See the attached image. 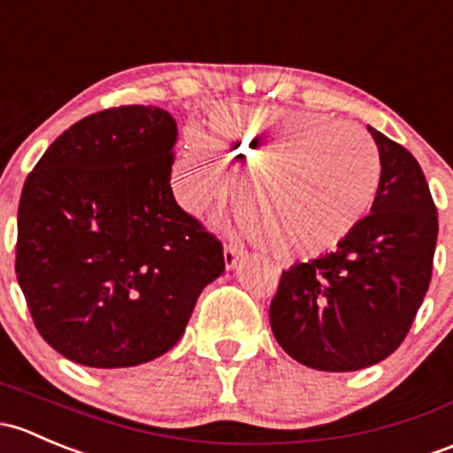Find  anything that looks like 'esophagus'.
I'll use <instances>...</instances> for the list:
<instances>
[{
  "mask_svg": "<svg viewBox=\"0 0 453 453\" xmlns=\"http://www.w3.org/2000/svg\"><path fill=\"white\" fill-rule=\"evenodd\" d=\"M244 257V249H242L240 244H235V242H226L225 244V264L226 268H235L237 261Z\"/></svg>",
  "mask_w": 453,
  "mask_h": 453,
  "instance_id": "obj_1",
  "label": "esophagus"
}]
</instances>
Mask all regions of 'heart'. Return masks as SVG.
<instances>
[{
	"instance_id": "heart-1",
	"label": "heart",
	"mask_w": 453,
	"mask_h": 453,
	"mask_svg": "<svg viewBox=\"0 0 453 453\" xmlns=\"http://www.w3.org/2000/svg\"><path fill=\"white\" fill-rule=\"evenodd\" d=\"M209 139L242 167H259L244 192L259 244L283 259H314L366 220L380 192L375 146L356 126L314 111L222 106ZM192 203L226 192L231 170L198 137L179 163Z\"/></svg>"
}]
</instances>
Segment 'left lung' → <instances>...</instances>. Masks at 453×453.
I'll use <instances>...</instances> for the list:
<instances>
[{
    "label": "left lung",
    "instance_id": "8db88e82",
    "mask_svg": "<svg viewBox=\"0 0 453 453\" xmlns=\"http://www.w3.org/2000/svg\"><path fill=\"white\" fill-rule=\"evenodd\" d=\"M381 180L366 220L334 253L283 270L270 327L319 371H360L399 349L432 279L436 204L417 158L371 128Z\"/></svg>",
    "mask_w": 453,
    "mask_h": 453
}]
</instances>
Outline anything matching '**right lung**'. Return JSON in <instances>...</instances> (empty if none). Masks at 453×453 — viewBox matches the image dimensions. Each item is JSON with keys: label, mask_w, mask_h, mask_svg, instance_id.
<instances>
[{"label": "right lung", "mask_w": 453, "mask_h": 453, "mask_svg": "<svg viewBox=\"0 0 453 453\" xmlns=\"http://www.w3.org/2000/svg\"><path fill=\"white\" fill-rule=\"evenodd\" d=\"M176 124L126 104L65 130L27 174L17 216V281L35 327L82 366H137L170 351L222 242L170 188Z\"/></svg>", "instance_id": "add662e5"}]
</instances>
